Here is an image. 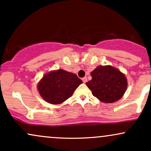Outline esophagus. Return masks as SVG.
Returning a JSON list of instances; mask_svg holds the SVG:
<instances>
[{"mask_svg":"<svg viewBox=\"0 0 151 151\" xmlns=\"http://www.w3.org/2000/svg\"><path fill=\"white\" fill-rule=\"evenodd\" d=\"M82 81H83V82H84V83H86V81H87V78H86V77L82 78Z\"/></svg>","mask_w":151,"mask_h":151,"instance_id":"esophagus-1","label":"esophagus"}]
</instances>
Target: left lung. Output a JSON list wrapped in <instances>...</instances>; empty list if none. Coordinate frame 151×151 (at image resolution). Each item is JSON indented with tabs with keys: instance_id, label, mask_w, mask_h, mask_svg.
<instances>
[{
	"instance_id": "8db88e82",
	"label": "left lung",
	"mask_w": 151,
	"mask_h": 151,
	"mask_svg": "<svg viewBox=\"0 0 151 151\" xmlns=\"http://www.w3.org/2000/svg\"><path fill=\"white\" fill-rule=\"evenodd\" d=\"M91 80L86 83L95 97L106 104L113 103L124 96L127 88L124 74L112 66H99L91 72Z\"/></svg>"
}]
</instances>
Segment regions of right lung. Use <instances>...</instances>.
<instances>
[{"mask_svg": "<svg viewBox=\"0 0 151 151\" xmlns=\"http://www.w3.org/2000/svg\"><path fill=\"white\" fill-rule=\"evenodd\" d=\"M82 81L76 75L63 70L51 71L37 84L43 99L52 104H60L68 99Z\"/></svg>", "mask_w": 151, "mask_h": 151, "instance_id": "right-lung-1", "label": "right lung"}]
</instances>
